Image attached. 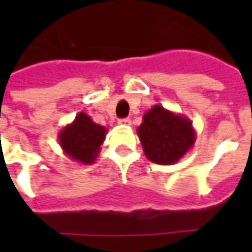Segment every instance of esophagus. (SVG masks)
<instances>
[{
  "label": "esophagus",
  "instance_id": "1",
  "mask_svg": "<svg viewBox=\"0 0 252 252\" xmlns=\"http://www.w3.org/2000/svg\"><path fill=\"white\" fill-rule=\"evenodd\" d=\"M119 124L129 126V124H131V119H128V117H126V119H119Z\"/></svg>",
  "mask_w": 252,
  "mask_h": 252
}]
</instances>
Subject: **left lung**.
I'll list each match as a JSON object with an SVG mask.
<instances>
[{
	"instance_id": "8db88e82",
	"label": "left lung",
	"mask_w": 252,
	"mask_h": 252,
	"mask_svg": "<svg viewBox=\"0 0 252 252\" xmlns=\"http://www.w3.org/2000/svg\"><path fill=\"white\" fill-rule=\"evenodd\" d=\"M137 135L146 157L159 164L175 163L194 143L191 123L160 105L144 115Z\"/></svg>"
}]
</instances>
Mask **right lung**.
Here are the masks:
<instances>
[{
	"label": "right lung",
	"instance_id": "1",
	"mask_svg": "<svg viewBox=\"0 0 252 252\" xmlns=\"http://www.w3.org/2000/svg\"><path fill=\"white\" fill-rule=\"evenodd\" d=\"M105 133L104 126L95 124L88 115L79 113L71 126H67L59 135V142L70 158L90 164L97 158Z\"/></svg>",
	"mask_w": 252,
	"mask_h": 252
}]
</instances>
